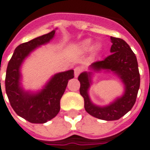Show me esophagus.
Wrapping results in <instances>:
<instances>
[{
    "mask_svg": "<svg viewBox=\"0 0 150 150\" xmlns=\"http://www.w3.org/2000/svg\"><path fill=\"white\" fill-rule=\"evenodd\" d=\"M83 69L81 67H75L74 69V72H75V77H78L79 75L82 72Z\"/></svg>",
    "mask_w": 150,
    "mask_h": 150,
    "instance_id": "34e87169",
    "label": "esophagus"
}]
</instances>
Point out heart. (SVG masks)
I'll return each mask as SVG.
<instances>
[{
    "label": "heart",
    "instance_id": "b5f03b06",
    "mask_svg": "<svg viewBox=\"0 0 150 150\" xmlns=\"http://www.w3.org/2000/svg\"><path fill=\"white\" fill-rule=\"evenodd\" d=\"M79 50L82 52H88L92 49V44L89 40H85L82 42H80L78 45Z\"/></svg>",
    "mask_w": 150,
    "mask_h": 150
}]
</instances>
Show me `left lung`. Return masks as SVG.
Here are the masks:
<instances>
[{
  "label": "left lung",
  "instance_id": "obj_1",
  "mask_svg": "<svg viewBox=\"0 0 150 150\" xmlns=\"http://www.w3.org/2000/svg\"><path fill=\"white\" fill-rule=\"evenodd\" d=\"M110 40L111 54L104 60L93 62L90 67L96 71L105 70L118 75L125 88L122 97L103 107L96 105L91 101L88 93L92 72H83L78 77L80 82L79 93L84 100L85 110L93 117L106 121L119 119L132 110L137 100L141 80L137 57L130 46L122 39L110 36Z\"/></svg>",
  "mask_w": 150,
  "mask_h": 150
}]
</instances>
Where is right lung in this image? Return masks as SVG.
Listing matches in <instances>:
<instances>
[{
  "label": "right lung",
  "mask_w": 150,
  "mask_h": 150,
  "mask_svg": "<svg viewBox=\"0 0 150 150\" xmlns=\"http://www.w3.org/2000/svg\"><path fill=\"white\" fill-rule=\"evenodd\" d=\"M54 35L55 30L19 45L6 70V91L9 103L17 115L32 123H45L58 114L68 81L74 78V71L69 70L53 75L38 93L25 92L21 87L20 67L24 59L37 47L50 42Z\"/></svg>",
  "instance_id": "add662e5"
}]
</instances>
